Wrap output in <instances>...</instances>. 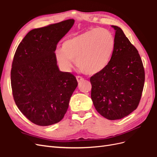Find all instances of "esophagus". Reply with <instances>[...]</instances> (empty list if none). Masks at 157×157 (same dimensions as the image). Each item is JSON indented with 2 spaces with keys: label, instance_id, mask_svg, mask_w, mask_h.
<instances>
[{
  "label": "esophagus",
  "instance_id": "1",
  "mask_svg": "<svg viewBox=\"0 0 157 157\" xmlns=\"http://www.w3.org/2000/svg\"><path fill=\"white\" fill-rule=\"evenodd\" d=\"M76 78H77L78 82H80L82 81V80H84V78L82 77H80V76H77V77H76Z\"/></svg>",
  "mask_w": 157,
  "mask_h": 157
}]
</instances>
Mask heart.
<instances>
[{"instance_id":"heart-1","label":"heart","mask_w":157,"mask_h":157,"mask_svg":"<svg viewBox=\"0 0 157 157\" xmlns=\"http://www.w3.org/2000/svg\"><path fill=\"white\" fill-rule=\"evenodd\" d=\"M115 48V38L103 28L92 29L67 38L61 50L55 51L56 60L65 71L73 65V60L82 72L95 75L108 65Z\"/></svg>"}]
</instances>
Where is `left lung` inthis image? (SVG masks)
I'll list each match as a JSON object with an SVG mask.
<instances>
[{
    "label": "left lung",
    "mask_w": 157,
    "mask_h": 157,
    "mask_svg": "<svg viewBox=\"0 0 157 157\" xmlns=\"http://www.w3.org/2000/svg\"><path fill=\"white\" fill-rule=\"evenodd\" d=\"M115 48L107 67L90 78L91 98L96 111L109 120L124 118L138 106L145 71L138 51L115 25Z\"/></svg>",
    "instance_id": "1"
}]
</instances>
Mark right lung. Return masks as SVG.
I'll return each instance as SVG.
<instances>
[{
    "mask_svg": "<svg viewBox=\"0 0 157 157\" xmlns=\"http://www.w3.org/2000/svg\"><path fill=\"white\" fill-rule=\"evenodd\" d=\"M70 19L30 31L18 45L11 70L13 99L20 111L39 126L63 119L78 82L60 71L55 51L58 42L73 27Z\"/></svg>",
    "mask_w": 157,
    "mask_h": 157,
    "instance_id": "add662e5",
    "label": "right lung"
}]
</instances>
